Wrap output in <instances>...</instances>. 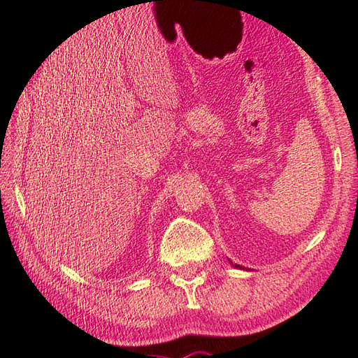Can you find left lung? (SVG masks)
Returning a JSON list of instances; mask_svg holds the SVG:
<instances>
[{"label":"left lung","instance_id":"1","mask_svg":"<svg viewBox=\"0 0 358 358\" xmlns=\"http://www.w3.org/2000/svg\"><path fill=\"white\" fill-rule=\"evenodd\" d=\"M230 263H231V264H233V262H230ZM233 266H234V267H239V268H242V267H241V266H239V264H233Z\"/></svg>","mask_w":358,"mask_h":358}]
</instances>
